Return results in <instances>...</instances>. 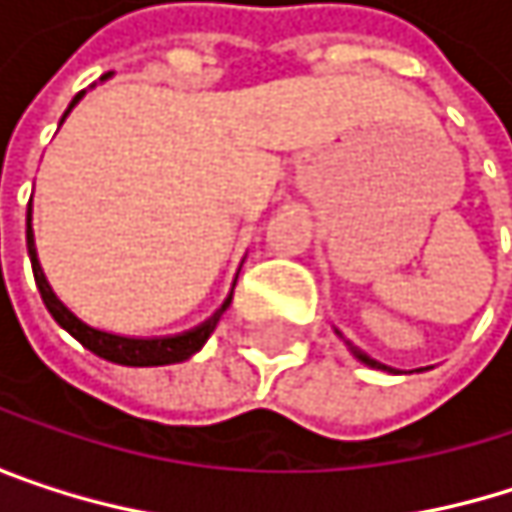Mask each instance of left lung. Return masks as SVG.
<instances>
[{
    "label": "left lung",
    "instance_id": "8db88e82",
    "mask_svg": "<svg viewBox=\"0 0 512 512\" xmlns=\"http://www.w3.org/2000/svg\"><path fill=\"white\" fill-rule=\"evenodd\" d=\"M335 335H338V338H344V335H341L338 329H335ZM344 344L350 347V353H353V356H356L358 361H361V364H367V367H373V370H391V373H400V370H394V367H388V364H382V361L370 358V356H367V353H361V350H358V347H353L350 341H344Z\"/></svg>",
    "mask_w": 512,
    "mask_h": 512
}]
</instances>
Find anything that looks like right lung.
<instances>
[{
	"mask_svg": "<svg viewBox=\"0 0 512 512\" xmlns=\"http://www.w3.org/2000/svg\"><path fill=\"white\" fill-rule=\"evenodd\" d=\"M109 76H112V73H106L100 82H106ZM82 97H85V91H79V94L70 100V106H67V112L61 115L58 127L64 124V118L73 112V106H76ZM26 249H29V260H32L35 284H38V290H41V299H44L47 311L52 314V320H55L70 338H76L85 350H91L94 356L106 358V361H112V364H124V367H162V364H177V361H186V358L195 356V353L207 344V338L213 335V329H216V323L222 320V314L228 311L231 293H234V287H231L228 299H225L204 323H198L195 329H186V332H177V335H156V338L118 335V332H106V329L88 326V323H85L82 317H76V314L58 299V293L52 290V284L47 281V272H44V266H41V257H38V246H35L32 201H29V210H26ZM234 284H237V281H234Z\"/></svg>",
	"mask_w": 512,
	"mask_h": 512,
	"instance_id": "1",
	"label": "right lung"
}]
</instances>
